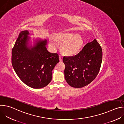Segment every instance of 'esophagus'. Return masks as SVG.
I'll list each match as a JSON object with an SVG mask.
<instances>
[{"instance_id":"obj_1","label":"esophagus","mask_w":124,"mask_h":124,"mask_svg":"<svg viewBox=\"0 0 124 124\" xmlns=\"http://www.w3.org/2000/svg\"><path fill=\"white\" fill-rule=\"evenodd\" d=\"M59 59L60 62H62V59H63V57L61 55H59Z\"/></svg>"}]
</instances>
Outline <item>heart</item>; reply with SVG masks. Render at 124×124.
<instances>
[{"mask_svg": "<svg viewBox=\"0 0 124 124\" xmlns=\"http://www.w3.org/2000/svg\"><path fill=\"white\" fill-rule=\"evenodd\" d=\"M57 44L60 45L62 54L67 56L78 54L84 45V40L80 35L75 33L61 32L55 35L54 39L50 38L49 45L52 49L57 47Z\"/></svg>", "mask_w": 124, "mask_h": 124, "instance_id": "b5f03b06", "label": "heart"}]
</instances>
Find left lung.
<instances>
[{"label":"left lung","mask_w":124,"mask_h":124,"mask_svg":"<svg viewBox=\"0 0 124 124\" xmlns=\"http://www.w3.org/2000/svg\"><path fill=\"white\" fill-rule=\"evenodd\" d=\"M102 58L101 47L95 39L88 43L77 55L64 56V75L68 84L82 88L90 83L99 72Z\"/></svg>","instance_id":"obj_1"}]
</instances>
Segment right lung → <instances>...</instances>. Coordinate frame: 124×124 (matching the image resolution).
I'll use <instances>...</instances> for the list:
<instances>
[{
  "mask_svg": "<svg viewBox=\"0 0 124 124\" xmlns=\"http://www.w3.org/2000/svg\"><path fill=\"white\" fill-rule=\"evenodd\" d=\"M28 30L21 32L12 51V64L20 79L27 86L40 89L51 80L52 70L59 62L57 54L48 51L46 39H34Z\"/></svg>",
  "mask_w": 124,
  "mask_h": 124,
  "instance_id": "add662e5",
  "label": "right lung"
}]
</instances>
